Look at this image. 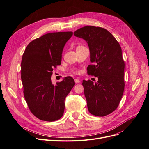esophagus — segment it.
Listing matches in <instances>:
<instances>
[{"label": "esophagus", "instance_id": "obj_1", "mask_svg": "<svg viewBox=\"0 0 149 149\" xmlns=\"http://www.w3.org/2000/svg\"><path fill=\"white\" fill-rule=\"evenodd\" d=\"M74 82L76 84H79L80 82V81L78 79H74Z\"/></svg>", "mask_w": 149, "mask_h": 149}]
</instances>
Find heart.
<instances>
[{
	"instance_id": "1",
	"label": "heart",
	"mask_w": 149,
	"mask_h": 149,
	"mask_svg": "<svg viewBox=\"0 0 149 149\" xmlns=\"http://www.w3.org/2000/svg\"><path fill=\"white\" fill-rule=\"evenodd\" d=\"M82 47V46H79V47ZM71 71L72 73H73L74 74H78L79 73V70L76 69V68H73V69H72Z\"/></svg>"
}]
</instances>
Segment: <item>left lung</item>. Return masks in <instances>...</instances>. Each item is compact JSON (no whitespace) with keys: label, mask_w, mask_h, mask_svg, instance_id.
<instances>
[{"label":"left lung","mask_w":149,"mask_h":149,"mask_svg":"<svg viewBox=\"0 0 149 149\" xmlns=\"http://www.w3.org/2000/svg\"><path fill=\"white\" fill-rule=\"evenodd\" d=\"M74 35L87 42L93 63L87 73L98 77L95 84L90 80L82 82L88 110L96 116L108 115L118 107L125 88L120 46L108 30L100 27L85 26Z\"/></svg>","instance_id":"8db88e82"}]
</instances>
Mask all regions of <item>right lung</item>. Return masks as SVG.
<instances>
[{
    "mask_svg": "<svg viewBox=\"0 0 149 149\" xmlns=\"http://www.w3.org/2000/svg\"><path fill=\"white\" fill-rule=\"evenodd\" d=\"M72 31L49 33L32 40L22 57L21 77L29 110L40 120L60 119L64 111V100L74 86L67 76L55 85L51 82L53 68L61 64L65 43Z\"/></svg>",
    "mask_w": 149,
    "mask_h": 149,
    "instance_id": "add662e5",
    "label": "right lung"
}]
</instances>
